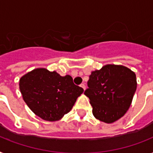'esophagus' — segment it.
I'll return each instance as SVG.
<instances>
[{"label":"esophagus","mask_w":153,"mask_h":153,"mask_svg":"<svg viewBox=\"0 0 153 153\" xmlns=\"http://www.w3.org/2000/svg\"><path fill=\"white\" fill-rule=\"evenodd\" d=\"M80 86H81L82 88L83 89V90H85V89H86V85H85L84 83H82L81 85H80Z\"/></svg>","instance_id":"1"}]
</instances>
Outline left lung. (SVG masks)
Wrapping results in <instances>:
<instances>
[{
  "label": "left lung",
  "mask_w": 153,
  "mask_h": 153,
  "mask_svg": "<svg viewBox=\"0 0 153 153\" xmlns=\"http://www.w3.org/2000/svg\"><path fill=\"white\" fill-rule=\"evenodd\" d=\"M84 94L90 98L94 116L113 123L125 115L137 90L136 74L128 67L108 64L91 72Z\"/></svg>",
  "instance_id": "1"
}]
</instances>
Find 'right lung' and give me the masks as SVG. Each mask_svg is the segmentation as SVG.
Listing matches in <instances>:
<instances>
[{"mask_svg":"<svg viewBox=\"0 0 153 153\" xmlns=\"http://www.w3.org/2000/svg\"><path fill=\"white\" fill-rule=\"evenodd\" d=\"M23 99L30 109L45 121H58L71 111L83 89L74 85L70 75L37 68L20 79Z\"/></svg>","mask_w":153,"mask_h":153,"instance_id":"obj_1","label":"right lung"}]
</instances>
